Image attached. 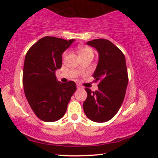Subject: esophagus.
<instances>
[{
	"instance_id": "34e87169",
	"label": "esophagus",
	"mask_w": 158,
	"mask_h": 158,
	"mask_svg": "<svg viewBox=\"0 0 158 158\" xmlns=\"http://www.w3.org/2000/svg\"><path fill=\"white\" fill-rule=\"evenodd\" d=\"M77 88L78 89H81V88H82V87L80 85H77Z\"/></svg>"
}]
</instances>
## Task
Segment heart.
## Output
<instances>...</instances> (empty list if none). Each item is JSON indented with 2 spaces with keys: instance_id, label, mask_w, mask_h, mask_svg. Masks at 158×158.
<instances>
[{
  "instance_id": "obj_1",
  "label": "heart",
  "mask_w": 158,
  "mask_h": 158,
  "mask_svg": "<svg viewBox=\"0 0 158 158\" xmlns=\"http://www.w3.org/2000/svg\"><path fill=\"white\" fill-rule=\"evenodd\" d=\"M78 52H79V56H85L88 55V54H94V51L90 48L88 47H80L78 49ZM67 55V52H64L63 54V57H64Z\"/></svg>"
}]
</instances>
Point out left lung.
I'll use <instances>...</instances> for the list:
<instances>
[{"label":"left lung","instance_id":"8db88e82","mask_svg":"<svg viewBox=\"0 0 158 158\" xmlns=\"http://www.w3.org/2000/svg\"><path fill=\"white\" fill-rule=\"evenodd\" d=\"M99 52V61L93 77L99 81L98 90L88 94L83 103L85 114L90 120L105 123L118 112L126 95L128 76L126 58L116 45L107 39H99L88 41Z\"/></svg>","mask_w":158,"mask_h":158}]
</instances>
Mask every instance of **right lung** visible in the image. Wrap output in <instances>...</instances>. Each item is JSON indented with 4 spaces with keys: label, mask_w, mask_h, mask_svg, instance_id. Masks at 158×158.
<instances>
[{
    "label": "right lung",
    "mask_w": 158,
    "mask_h": 158,
    "mask_svg": "<svg viewBox=\"0 0 158 158\" xmlns=\"http://www.w3.org/2000/svg\"><path fill=\"white\" fill-rule=\"evenodd\" d=\"M75 41L46 36L29 49L23 71L24 94L32 110L41 120L55 122L63 116L77 85L58 81L55 71L61 67L63 52Z\"/></svg>",
    "instance_id": "1"
}]
</instances>
